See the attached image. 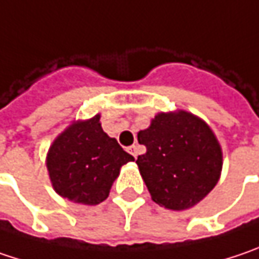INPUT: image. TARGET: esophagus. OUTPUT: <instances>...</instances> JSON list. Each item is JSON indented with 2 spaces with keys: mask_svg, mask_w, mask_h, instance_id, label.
<instances>
[{
  "mask_svg": "<svg viewBox=\"0 0 259 259\" xmlns=\"http://www.w3.org/2000/svg\"><path fill=\"white\" fill-rule=\"evenodd\" d=\"M129 152L135 157V158H138V154H139V146L138 145H133V146H130L129 148Z\"/></svg>",
  "mask_w": 259,
  "mask_h": 259,
  "instance_id": "1",
  "label": "esophagus"
}]
</instances>
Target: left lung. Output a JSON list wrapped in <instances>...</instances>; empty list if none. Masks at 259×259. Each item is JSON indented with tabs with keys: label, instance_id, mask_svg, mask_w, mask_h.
I'll return each instance as SVG.
<instances>
[{
	"label": "left lung",
	"instance_id": "8db88e82",
	"mask_svg": "<svg viewBox=\"0 0 259 259\" xmlns=\"http://www.w3.org/2000/svg\"><path fill=\"white\" fill-rule=\"evenodd\" d=\"M146 152L136 164L158 205L182 211L196 205L214 189L223 152L211 127L199 117L179 110L158 113L138 133Z\"/></svg>",
	"mask_w": 259,
	"mask_h": 259
}]
</instances>
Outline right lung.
Instances as JSON below:
<instances>
[{"label": "right lung", "mask_w": 259, "mask_h": 259, "mask_svg": "<svg viewBox=\"0 0 259 259\" xmlns=\"http://www.w3.org/2000/svg\"><path fill=\"white\" fill-rule=\"evenodd\" d=\"M99 118L97 114L73 121L55 138L47 155L54 190L76 204L105 201L121 165L135 160L102 130Z\"/></svg>", "instance_id": "right-lung-1"}]
</instances>
